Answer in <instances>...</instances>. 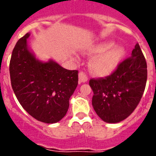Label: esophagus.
I'll use <instances>...</instances> for the list:
<instances>
[{
    "instance_id": "obj_1",
    "label": "esophagus",
    "mask_w": 156,
    "mask_h": 156,
    "mask_svg": "<svg viewBox=\"0 0 156 156\" xmlns=\"http://www.w3.org/2000/svg\"><path fill=\"white\" fill-rule=\"evenodd\" d=\"M87 80H88V78H87V74H86L84 72H83V71L80 72L79 74H78V82H79V83H86Z\"/></svg>"
}]
</instances>
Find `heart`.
<instances>
[{
	"label": "heart",
	"instance_id": "obj_1",
	"mask_svg": "<svg viewBox=\"0 0 156 156\" xmlns=\"http://www.w3.org/2000/svg\"><path fill=\"white\" fill-rule=\"evenodd\" d=\"M85 52L96 55L90 63L91 73L98 76H106L112 73L121 63L126 51L121 46H113L112 42H103L88 48Z\"/></svg>",
	"mask_w": 156,
	"mask_h": 156
}]
</instances>
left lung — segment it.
<instances>
[{
	"mask_svg": "<svg viewBox=\"0 0 156 156\" xmlns=\"http://www.w3.org/2000/svg\"><path fill=\"white\" fill-rule=\"evenodd\" d=\"M147 61L138 44L131 56L119 64L111 75L91 78L92 106L108 123H118L130 115L143 96L147 78Z\"/></svg>",
	"mask_w": 156,
	"mask_h": 156,
	"instance_id": "left-lung-1",
	"label": "left lung"
}]
</instances>
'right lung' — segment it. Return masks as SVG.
I'll return each instance as SVG.
<instances>
[{"label":"right lung","mask_w":156,"mask_h":156,"mask_svg":"<svg viewBox=\"0 0 156 156\" xmlns=\"http://www.w3.org/2000/svg\"><path fill=\"white\" fill-rule=\"evenodd\" d=\"M27 33L13 48L9 74L11 86L23 108L34 118L56 123L66 116L69 98L78 83V71L69 70L50 60L42 62L27 47Z\"/></svg>","instance_id":"add662e5"}]
</instances>
